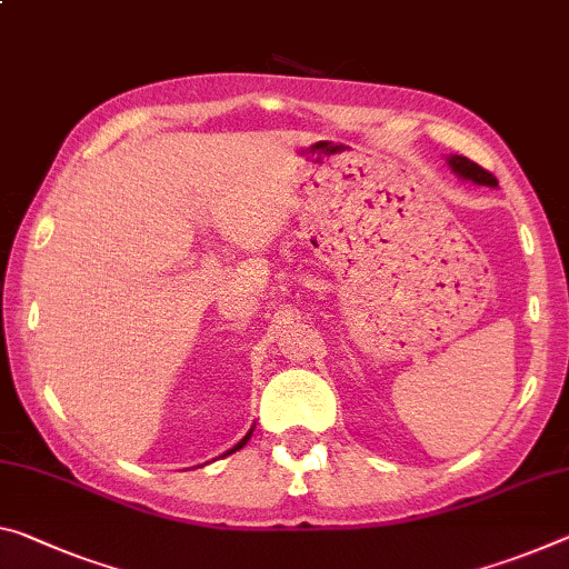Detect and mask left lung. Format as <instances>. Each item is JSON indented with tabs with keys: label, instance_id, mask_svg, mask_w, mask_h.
Listing matches in <instances>:
<instances>
[{
	"label": "left lung",
	"instance_id": "1",
	"mask_svg": "<svg viewBox=\"0 0 569 569\" xmlns=\"http://www.w3.org/2000/svg\"><path fill=\"white\" fill-rule=\"evenodd\" d=\"M448 164H450V169L456 171L458 177L471 179V182H476V184H486V187L499 184V182H496V177L491 174V171H486L483 167H479V164H476V161L466 159V157H458V154L448 157Z\"/></svg>",
	"mask_w": 569,
	"mask_h": 569
}]
</instances>
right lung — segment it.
Segmentation results:
<instances>
[{
  "label": "right lung",
  "instance_id": "obj_1",
  "mask_svg": "<svg viewBox=\"0 0 569 569\" xmlns=\"http://www.w3.org/2000/svg\"><path fill=\"white\" fill-rule=\"evenodd\" d=\"M250 436H252V428H250V432H248V436H246V438H242V440H240V443H238L236 448H230V450H228V453H224V456H230V453H236V450H240L242 446H246V443H248V440H250Z\"/></svg>",
  "mask_w": 569,
  "mask_h": 569
}]
</instances>
